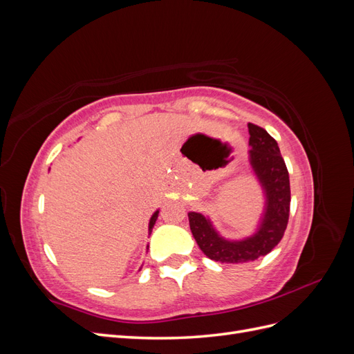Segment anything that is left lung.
Here are the masks:
<instances>
[{
  "label": "left lung",
  "instance_id": "8db88e82",
  "mask_svg": "<svg viewBox=\"0 0 354 354\" xmlns=\"http://www.w3.org/2000/svg\"><path fill=\"white\" fill-rule=\"evenodd\" d=\"M248 159L254 174L264 192V211L257 230L243 239L223 238L208 217L189 212L190 230L201 251L208 259L220 263L254 261L269 254L281 242L289 217L291 187L285 160L279 146L264 128L248 124Z\"/></svg>",
  "mask_w": 354,
  "mask_h": 354
}]
</instances>
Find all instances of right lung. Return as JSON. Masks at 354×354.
I'll use <instances>...</instances> for the list:
<instances>
[{
	"instance_id": "add662e5",
	"label": "right lung",
	"mask_w": 354,
	"mask_h": 354,
	"mask_svg": "<svg viewBox=\"0 0 354 354\" xmlns=\"http://www.w3.org/2000/svg\"><path fill=\"white\" fill-rule=\"evenodd\" d=\"M158 214H159V211H155V212H153V216L151 217V220H149V233L152 232V229H153V226H155L156 218H158ZM147 248H149V246H147Z\"/></svg>"
}]
</instances>
